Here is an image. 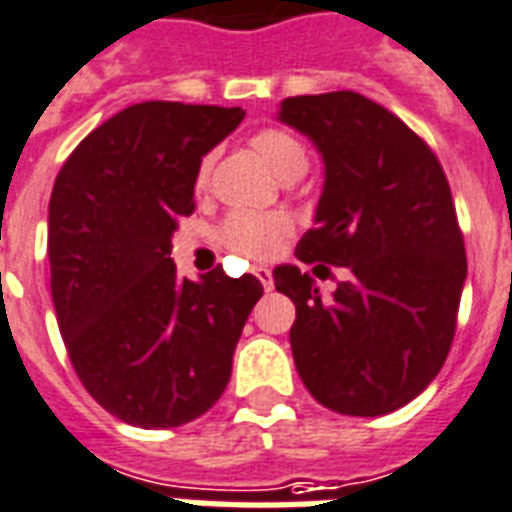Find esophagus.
<instances>
[{
    "mask_svg": "<svg viewBox=\"0 0 512 512\" xmlns=\"http://www.w3.org/2000/svg\"><path fill=\"white\" fill-rule=\"evenodd\" d=\"M253 275L259 277V282L264 285V288L272 290V282H275V280H272V272H269L267 267H256V269H253Z\"/></svg>",
    "mask_w": 512,
    "mask_h": 512,
    "instance_id": "1",
    "label": "esophagus"
}]
</instances>
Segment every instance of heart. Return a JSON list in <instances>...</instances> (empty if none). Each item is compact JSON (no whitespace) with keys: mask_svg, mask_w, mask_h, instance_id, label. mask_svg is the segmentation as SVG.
Segmentation results:
<instances>
[{"mask_svg":"<svg viewBox=\"0 0 512 512\" xmlns=\"http://www.w3.org/2000/svg\"><path fill=\"white\" fill-rule=\"evenodd\" d=\"M251 147L261 155V161L275 171L280 179H298L309 166V150L296 132L285 126H264L251 134ZM211 169V155L198 166V185H203ZM290 232L288 216L256 214V211H232L219 227L222 243L245 259H269Z\"/></svg>","mask_w":512,"mask_h":512,"instance_id":"obj_1","label":"heart"}]
</instances>
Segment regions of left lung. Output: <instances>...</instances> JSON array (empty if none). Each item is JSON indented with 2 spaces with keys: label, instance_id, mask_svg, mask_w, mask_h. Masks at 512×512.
I'll return each instance as SVG.
<instances>
[{
  "label": "left lung",
  "instance_id": "8db88e82",
  "mask_svg": "<svg viewBox=\"0 0 512 512\" xmlns=\"http://www.w3.org/2000/svg\"><path fill=\"white\" fill-rule=\"evenodd\" d=\"M280 121L325 161L317 227L296 256L349 272L322 298L309 272L275 269V288L296 304L298 375L341 415L399 410L444 367L468 275L447 174L420 134L359 92L288 97Z\"/></svg>",
  "mask_w": 512,
  "mask_h": 512
}]
</instances>
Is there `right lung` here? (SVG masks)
Masks as SVG:
<instances>
[{
    "instance_id": "obj_1",
    "label": "right lung",
    "mask_w": 512,
    "mask_h": 512,
    "mask_svg": "<svg viewBox=\"0 0 512 512\" xmlns=\"http://www.w3.org/2000/svg\"><path fill=\"white\" fill-rule=\"evenodd\" d=\"M243 108L150 100L76 145L49 198L52 301L71 365L102 410L140 428L200 418L230 383L264 288L222 267L179 280L171 235L195 211L203 155Z\"/></svg>"
}]
</instances>
